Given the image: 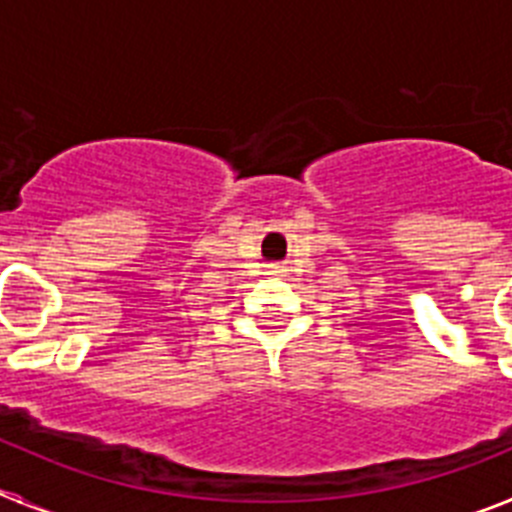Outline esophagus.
<instances>
[{
	"label": "esophagus",
	"instance_id": "esophagus-1",
	"mask_svg": "<svg viewBox=\"0 0 512 512\" xmlns=\"http://www.w3.org/2000/svg\"><path fill=\"white\" fill-rule=\"evenodd\" d=\"M274 274H279V266H274Z\"/></svg>",
	"mask_w": 512,
	"mask_h": 512
}]
</instances>
